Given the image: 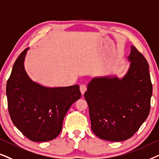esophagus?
I'll list each match as a JSON object with an SVG mask.
<instances>
[{
    "mask_svg": "<svg viewBox=\"0 0 159 159\" xmlns=\"http://www.w3.org/2000/svg\"><path fill=\"white\" fill-rule=\"evenodd\" d=\"M87 89V86H86V84H81V86H80V90H81V92L82 94H84L85 92Z\"/></svg>",
    "mask_w": 159,
    "mask_h": 159,
    "instance_id": "esophagus-1",
    "label": "esophagus"
}]
</instances>
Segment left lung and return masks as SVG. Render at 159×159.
I'll return each instance as SVG.
<instances>
[{"instance_id":"8db88e82","label":"left lung","mask_w":159,"mask_h":159,"mask_svg":"<svg viewBox=\"0 0 159 159\" xmlns=\"http://www.w3.org/2000/svg\"><path fill=\"white\" fill-rule=\"evenodd\" d=\"M128 60L130 66L124 77L92 78L84 93L92 130L102 139H129L149 115L153 86L148 63L134 46Z\"/></svg>"}]
</instances>
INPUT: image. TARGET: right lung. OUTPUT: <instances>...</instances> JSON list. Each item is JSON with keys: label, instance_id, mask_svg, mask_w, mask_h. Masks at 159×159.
I'll list each match as a JSON object with an SVG mask.
<instances>
[{"label": "right lung", "instance_id": "add662e5", "mask_svg": "<svg viewBox=\"0 0 159 159\" xmlns=\"http://www.w3.org/2000/svg\"><path fill=\"white\" fill-rule=\"evenodd\" d=\"M28 49L16 59L6 84L8 113L29 139L50 141L60 134L67 112L81 94L78 85L51 88L32 81L24 66Z\"/></svg>", "mask_w": 159, "mask_h": 159}]
</instances>
